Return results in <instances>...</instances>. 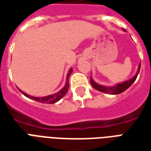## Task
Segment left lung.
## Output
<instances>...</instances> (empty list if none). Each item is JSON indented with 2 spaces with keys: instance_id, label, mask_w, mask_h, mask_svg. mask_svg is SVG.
<instances>
[{
  "instance_id": "1",
  "label": "left lung",
  "mask_w": 151,
  "mask_h": 151,
  "mask_svg": "<svg viewBox=\"0 0 151 151\" xmlns=\"http://www.w3.org/2000/svg\"><path fill=\"white\" fill-rule=\"evenodd\" d=\"M123 31H125V30L123 29ZM140 68H141V63H140V65H138V69H137V73L133 76L132 78L129 79V80H127L125 82H121V83H118L116 85L112 86H106L99 85V84L96 83V82L93 80V78H92L91 77V84L92 86H93L95 90H97L99 91L104 92V93L109 94V95H118V94H120V93H122V92H124V91H126L127 89L129 88L130 86L132 85L133 82H135L137 77L138 73H139Z\"/></svg>"
}]
</instances>
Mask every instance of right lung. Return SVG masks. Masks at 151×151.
I'll use <instances>...</instances> for the list:
<instances>
[{"instance_id": "add662e5", "label": "right lung", "mask_w": 151, "mask_h": 151, "mask_svg": "<svg viewBox=\"0 0 151 151\" xmlns=\"http://www.w3.org/2000/svg\"><path fill=\"white\" fill-rule=\"evenodd\" d=\"M73 72V69H71L69 70V73L67 74V77H66V82L65 85L63 87L60 91H58L56 94H53V95H47V96H44V97H35V96H31V95H29L27 94H26L25 92H23L21 90H19L20 92H22L25 96H27V98H30L31 99H34L35 101L40 102V103H42V104H55L56 102H58L61 98H63L65 95H66V93L68 92V90H69V76L71 75V73Z\"/></svg>"}]
</instances>
